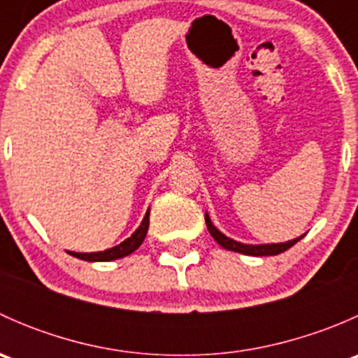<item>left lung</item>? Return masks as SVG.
<instances>
[{"label":"left lung","instance_id":"1","mask_svg":"<svg viewBox=\"0 0 358 358\" xmlns=\"http://www.w3.org/2000/svg\"><path fill=\"white\" fill-rule=\"evenodd\" d=\"M206 225H208V230L209 234L213 236V239L216 241V243L220 244L222 248L229 249V251H236V252H243V255H249V256H273V255H279V252H284L287 251V249L294 246L296 243H298L301 237H298V239H292V241H287V243H280V244H258V246H255V244H243V243H237V241L230 239V237L223 236L222 232H220L218 229H216L215 225L211 223V220H209L208 213H206Z\"/></svg>","mask_w":358,"mask_h":358}]
</instances>
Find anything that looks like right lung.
Segmentation results:
<instances>
[{
    "label": "right lung",
    "instance_id": "right-lung-1",
    "mask_svg": "<svg viewBox=\"0 0 358 358\" xmlns=\"http://www.w3.org/2000/svg\"><path fill=\"white\" fill-rule=\"evenodd\" d=\"M147 230H149V211L145 213V216H143L142 223H140L138 229L135 230V234H131V237H128L126 241H122V243L117 244V246L106 249V251H99V252L69 251V255L74 256V258L85 259V262H110V259L122 258V256L131 255L133 251H136V249L142 246L143 239H145V236H147Z\"/></svg>",
    "mask_w": 358,
    "mask_h": 358
}]
</instances>
